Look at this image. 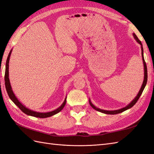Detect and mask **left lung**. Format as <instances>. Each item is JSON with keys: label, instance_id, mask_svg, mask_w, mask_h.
<instances>
[{"label": "left lung", "instance_id": "obj_1", "mask_svg": "<svg viewBox=\"0 0 154 154\" xmlns=\"http://www.w3.org/2000/svg\"><path fill=\"white\" fill-rule=\"evenodd\" d=\"M133 35H134V38L135 40L137 41V42L138 43H139L140 45H141V49H142V60H143V66H144V79H143V83H142V85L141 87V88H140V90L139 91V92L138 93V94H137V96L134 98V99L131 103H130L129 104H128V105L125 107L122 108V109H119V110H102V109H99V108H97L95 106H94L93 104H92V103L91 102V100L89 99V104L90 105L92 106V108H93V109L94 110H96L97 111H99V112H103V113H104V114H119L120 112H124V111H125L128 109H130V108H132L134 104L136 103L137 101H138V100L139 99L140 97L141 96V94L143 92V89H144V88L146 85V83H147V81H148V71H147V66H146V63L145 62V60H144V57H143V47H142V42L141 41H140L138 38L136 36V35L135 34H133Z\"/></svg>", "mask_w": 154, "mask_h": 154}]
</instances>
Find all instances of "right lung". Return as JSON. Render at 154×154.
Masks as SVG:
<instances>
[{"instance_id": "obj_1", "label": "right lung", "mask_w": 154, "mask_h": 154, "mask_svg": "<svg viewBox=\"0 0 154 154\" xmlns=\"http://www.w3.org/2000/svg\"><path fill=\"white\" fill-rule=\"evenodd\" d=\"M12 52V50L10 51V53L8 54V56L7 57V60H6V69H5V87L6 91H7V93L8 94V96L10 97V99L12 100V101L14 103L16 106H17L23 112L26 114L27 115L29 116H32L34 117H38V118H41V119H44V118H48L54 115V114H56L57 113L60 112V111L63 109V107L65 105V103H66V98L64 100V102L61 105L57 108V109H55L53 111H51V112H35V111H33L32 110H30L27 109L25 106L23 105V104L20 102V101L18 100L17 98L16 97L15 94H14L12 89V87L11 85V83H10V80H9V60H10V57H11V54Z\"/></svg>"}]
</instances>
